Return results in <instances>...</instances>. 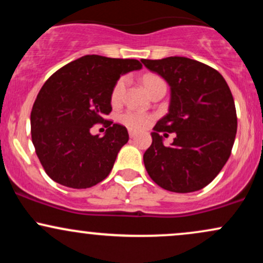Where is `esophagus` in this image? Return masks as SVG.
Segmentation results:
<instances>
[{
    "label": "esophagus",
    "mask_w": 263,
    "mask_h": 263,
    "mask_svg": "<svg viewBox=\"0 0 263 263\" xmlns=\"http://www.w3.org/2000/svg\"><path fill=\"white\" fill-rule=\"evenodd\" d=\"M128 135H129V137H131V138H135V137H136V135H137V132L134 131V129H129V131H128Z\"/></svg>",
    "instance_id": "1"
}]
</instances>
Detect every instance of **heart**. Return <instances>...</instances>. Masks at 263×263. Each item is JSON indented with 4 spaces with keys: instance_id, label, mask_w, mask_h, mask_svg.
I'll list each match as a JSON object with an SVG mask.
<instances>
[{
    "instance_id": "b5f03b06",
    "label": "heart",
    "mask_w": 263,
    "mask_h": 263,
    "mask_svg": "<svg viewBox=\"0 0 263 263\" xmlns=\"http://www.w3.org/2000/svg\"><path fill=\"white\" fill-rule=\"evenodd\" d=\"M142 83H143V86L146 87V90L148 93L152 91L153 89L159 85H164V81H163L161 78L156 77V75H144L143 79H142ZM126 86H127V78H120L119 80L115 84L112 92H111V101L112 104H120L122 101L123 96H125ZM121 121L125 123L126 126L131 128H143L148 125L149 117L147 115L136 112V111H126L125 114L121 115Z\"/></svg>"
}]
</instances>
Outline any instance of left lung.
I'll use <instances>...</instances> for the list:
<instances>
[{
  "instance_id": "1",
  "label": "left lung",
  "mask_w": 263,
  "mask_h": 263,
  "mask_svg": "<svg viewBox=\"0 0 263 263\" xmlns=\"http://www.w3.org/2000/svg\"><path fill=\"white\" fill-rule=\"evenodd\" d=\"M171 87L168 114L153 128L144 152L147 173L163 189L192 193L203 189L228 162L237 131L230 87L215 69L185 57L142 59ZM174 132L165 147L159 132Z\"/></svg>"
}]
</instances>
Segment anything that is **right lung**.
<instances>
[{
    "label": "right lung",
    "mask_w": 263,
    "mask_h": 263,
    "mask_svg": "<svg viewBox=\"0 0 263 263\" xmlns=\"http://www.w3.org/2000/svg\"><path fill=\"white\" fill-rule=\"evenodd\" d=\"M140 69L136 59L93 54L69 63L45 81L32 107L31 132L35 153L54 182L85 189L110 174L128 132L104 117L112 110L116 81ZM99 122L109 127L102 138L89 132Z\"/></svg>",
    "instance_id": "add662e5"
}]
</instances>
